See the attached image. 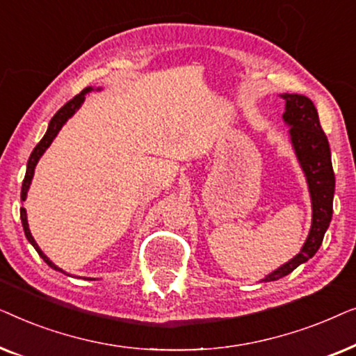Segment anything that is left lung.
<instances>
[{"instance_id":"obj_1","label":"left lung","mask_w":356,"mask_h":356,"mask_svg":"<svg viewBox=\"0 0 356 356\" xmlns=\"http://www.w3.org/2000/svg\"><path fill=\"white\" fill-rule=\"evenodd\" d=\"M285 111L282 115L289 126L290 143L295 150L301 170H303L311 197V228L305 245L295 257L277 267L261 282H274L289 275L300 264L311 259L323 243L324 233L332 218V201L335 191V177L330 160L329 140L321 128L318 110L308 97L300 94H282Z\"/></svg>"}]
</instances>
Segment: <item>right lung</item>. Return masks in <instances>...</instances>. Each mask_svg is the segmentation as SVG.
Instances as JSON below:
<instances>
[{
	"instance_id": "right-lung-1",
	"label": "right lung",
	"mask_w": 356,
	"mask_h": 356,
	"mask_svg": "<svg viewBox=\"0 0 356 356\" xmlns=\"http://www.w3.org/2000/svg\"><path fill=\"white\" fill-rule=\"evenodd\" d=\"M92 90H94V87H86V89L82 90L81 94H77V95L74 97V99L67 102L66 105H63L61 108L56 111L55 116H53V118L50 120V123H48V129H47L45 136H43L40 143H38V144L35 145V149L32 150L31 157H29L27 172H26V177H24L22 189H21V201H26V199H27V193H29V188H31V183H32V178H33V172H35V167H37L38 160H40L42 155L45 154V150H47L48 147H50L51 143H53V139L56 138L58 133H60L61 128H63V126H65L66 121L70 120L71 116L74 115L76 111L81 108V105L84 104V100H86V95L89 94V92H92ZM97 90H102V87H97ZM21 220H22V227H24V233H26V238L29 240V243H31V245H32L33 248H35V251L38 252V256H40L42 259L45 261L47 264L51 267V269L60 270V272H63V274H66L65 270L60 269V267H58L56 264H53V262H51L50 259H48V256L40 250V248H38L37 241L33 240V236H32V233H31V228H29L27 212H26V209H24V207H21ZM66 275H70V274H66Z\"/></svg>"
}]
</instances>
